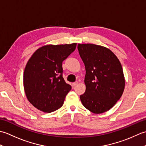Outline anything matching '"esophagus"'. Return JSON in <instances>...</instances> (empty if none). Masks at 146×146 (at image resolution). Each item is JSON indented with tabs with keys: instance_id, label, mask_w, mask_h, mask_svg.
Here are the masks:
<instances>
[{
	"instance_id": "1",
	"label": "esophagus",
	"mask_w": 146,
	"mask_h": 146,
	"mask_svg": "<svg viewBox=\"0 0 146 146\" xmlns=\"http://www.w3.org/2000/svg\"><path fill=\"white\" fill-rule=\"evenodd\" d=\"M78 84V82H75V83H73V85L74 86H76Z\"/></svg>"
}]
</instances>
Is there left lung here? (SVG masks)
<instances>
[{
  "mask_svg": "<svg viewBox=\"0 0 146 146\" xmlns=\"http://www.w3.org/2000/svg\"><path fill=\"white\" fill-rule=\"evenodd\" d=\"M85 64V92L80 95L83 106L102 113L116 104L125 88V77L119 59L110 49L94 44H78Z\"/></svg>",
  "mask_w": 146,
  "mask_h": 146,
  "instance_id": "1",
  "label": "left lung"
}]
</instances>
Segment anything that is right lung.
Segmentation results:
<instances>
[{
    "mask_svg": "<svg viewBox=\"0 0 146 146\" xmlns=\"http://www.w3.org/2000/svg\"><path fill=\"white\" fill-rule=\"evenodd\" d=\"M76 47V43L43 46L27 61L23 75L24 92L38 110L50 113L63 105L71 86L62 76V63Z\"/></svg>",
    "mask_w": 146,
    "mask_h": 146,
    "instance_id": "1",
    "label": "right lung"
}]
</instances>
